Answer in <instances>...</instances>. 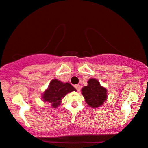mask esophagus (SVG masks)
Returning a JSON list of instances; mask_svg holds the SVG:
<instances>
[{
    "mask_svg": "<svg viewBox=\"0 0 148 148\" xmlns=\"http://www.w3.org/2000/svg\"><path fill=\"white\" fill-rule=\"evenodd\" d=\"M74 87H75V88L76 89V90H77L78 92H79L80 90H81V86H80V85H76Z\"/></svg>",
    "mask_w": 148,
    "mask_h": 148,
    "instance_id": "34e87169",
    "label": "esophagus"
}]
</instances>
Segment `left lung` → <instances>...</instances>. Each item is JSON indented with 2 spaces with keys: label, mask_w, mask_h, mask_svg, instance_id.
I'll return each mask as SVG.
<instances>
[{
  "label": "left lung",
  "mask_w": 148,
  "mask_h": 148,
  "mask_svg": "<svg viewBox=\"0 0 148 148\" xmlns=\"http://www.w3.org/2000/svg\"><path fill=\"white\" fill-rule=\"evenodd\" d=\"M88 85L82 88V94L88 106L94 108L101 107L107 100V89L101 86L98 80L90 79Z\"/></svg>",
  "instance_id": "left-lung-1"
}]
</instances>
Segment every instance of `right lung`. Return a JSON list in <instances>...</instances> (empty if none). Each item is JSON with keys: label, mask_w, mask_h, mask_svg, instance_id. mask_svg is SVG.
<instances>
[{"label": "right lung", "mask_w": 148, "mask_h": 148, "mask_svg": "<svg viewBox=\"0 0 148 148\" xmlns=\"http://www.w3.org/2000/svg\"><path fill=\"white\" fill-rule=\"evenodd\" d=\"M76 90L69 83H64L57 79H53L42 94V98L44 102L51 103L53 108H57L61 103L62 99L67 93Z\"/></svg>", "instance_id": "1"}]
</instances>
